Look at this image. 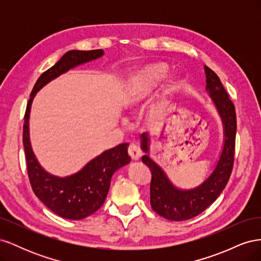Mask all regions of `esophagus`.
<instances>
[{
  "label": "esophagus",
  "instance_id": "esophagus-1",
  "mask_svg": "<svg viewBox=\"0 0 261 261\" xmlns=\"http://www.w3.org/2000/svg\"><path fill=\"white\" fill-rule=\"evenodd\" d=\"M128 153L133 160H139V158L141 155L139 148L134 143H130L128 146Z\"/></svg>",
  "mask_w": 261,
  "mask_h": 261
}]
</instances>
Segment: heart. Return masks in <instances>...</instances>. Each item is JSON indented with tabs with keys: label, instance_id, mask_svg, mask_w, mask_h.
Wrapping results in <instances>:
<instances>
[{
	"label": "heart",
	"instance_id": "1",
	"mask_svg": "<svg viewBox=\"0 0 261 261\" xmlns=\"http://www.w3.org/2000/svg\"><path fill=\"white\" fill-rule=\"evenodd\" d=\"M164 72L165 67L163 65H154L150 67L146 73V80L144 81V84H139V96H143V94H146L148 91H150L151 87L163 76Z\"/></svg>",
	"mask_w": 261,
	"mask_h": 261
}]
</instances>
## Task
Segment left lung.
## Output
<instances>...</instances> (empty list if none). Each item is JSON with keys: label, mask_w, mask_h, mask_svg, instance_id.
I'll list each match as a JSON object with an SVG mask.
<instances>
[{"label": "left lung", "mask_w": 261, "mask_h": 261, "mask_svg": "<svg viewBox=\"0 0 261 261\" xmlns=\"http://www.w3.org/2000/svg\"><path fill=\"white\" fill-rule=\"evenodd\" d=\"M207 77V90L215 102L224 124L225 141L223 151L212 174L203 183L192 191H178L173 186L163 171L145 154L143 162L151 170L150 204L158 215L171 221H185L200 215L222 193L225 188L234 164L236 111L233 101L221 83L219 76L208 66L204 67ZM141 147L148 151L147 134L141 135Z\"/></svg>", "instance_id": "1"}]
</instances>
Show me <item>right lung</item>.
<instances>
[{"instance_id":"right-lung-1","label":"right lung","mask_w":261,"mask_h":261,"mask_svg":"<svg viewBox=\"0 0 261 261\" xmlns=\"http://www.w3.org/2000/svg\"><path fill=\"white\" fill-rule=\"evenodd\" d=\"M102 54V50L66 52L60 61L38 78L30 93L23 116L25 123L22 125V144L31 188L50 210L69 220H81L88 217L103 204L114 172L130 162V156L127 153L128 144H121L107 150L72 176L60 178L50 175L40 167L31 150L28 128L30 106L36 92L46 83L65 73L69 68L100 58Z\"/></svg>"}]
</instances>
